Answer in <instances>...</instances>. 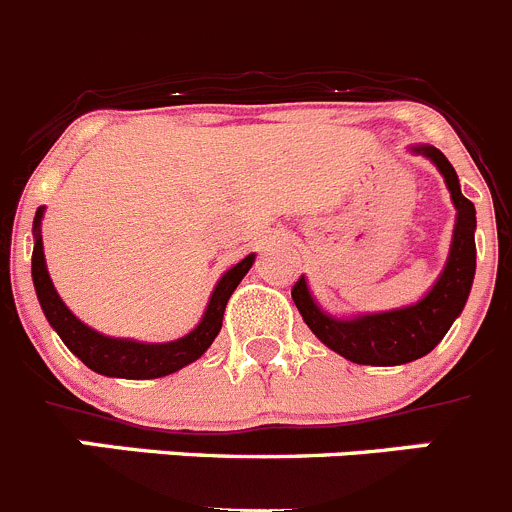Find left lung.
Returning <instances> with one entry per match:
<instances>
[{
  "label": "left lung",
  "instance_id": "8db88e82",
  "mask_svg": "<svg viewBox=\"0 0 512 512\" xmlns=\"http://www.w3.org/2000/svg\"><path fill=\"white\" fill-rule=\"evenodd\" d=\"M411 154H421L439 170L452 195V205L457 210L449 246L447 264L442 274L431 284L429 292L414 304L386 309V312H360L353 317H337L309 292L307 279H299L292 289V299L297 304L302 320L317 335L322 345L335 350L350 363L358 365H406L424 358L437 348L452 322L462 314L472 281H475L477 248H475V205L462 195L459 177L449 159L431 144H414Z\"/></svg>",
  "mask_w": 512,
  "mask_h": 512
}]
</instances>
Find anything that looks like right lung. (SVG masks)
<instances>
[{"label":"right lung","instance_id":"obj_1","mask_svg":"<svg viewBox=\"0 0 512 512\" xmlns=\"http://www.w3.org/2000/svg\"><path fill=\"white\" fill-rule=\"evenodd\" d=\"M42 215L45 208H37L35 220H32V236H35V248H32V284H35L37 302L48 317L50 327L65 342V348L75 358L86 363L93 373L109 375V378H129V381H149V378H162V375L177 373L185 365L195 363L205 350L213 345L223 327L225 304L236 292L243 276L256 261V253H248L246 259L238 261L236 266L225 271L215 284L213 294L208 299L203 317L187 335L177 337L170 342H142L131 337H111L93 330L86 322H81L68 309V304L60 299L53 279H50L48 264H45V251H42Z\"/></svg>","mask_w":512,"mask_h":512}]
</instances>
